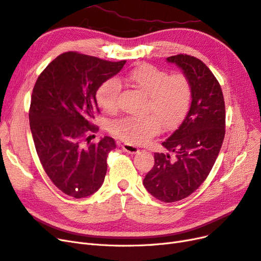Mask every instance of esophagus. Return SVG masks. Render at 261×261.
<instances>
[{"label": "esophagus", "mask_w": 261, "mask_h": 261, "mask_svg": "<svg viewBox=\"0 0 261 261\" xmlns=\"http://www.w3.org/2000/svg\"><path fill=\"white\" fill-rule=\"evenodd\" d=\"M122 149L127 152V153H130V154H135L137 153V152L139 151V149L136 147V146H133V145H128V143H123V145H121Z\"/></svg>", "instance_id": "obj_1"}]
</instances>
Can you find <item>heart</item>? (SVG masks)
<instances>
[{
    "label": "heart",
    "mask_w": 261,
    "mask_h": 261,
    "mask_svg": "<svg viewBox=\"0 0 261 261\" xmlns=\"http://www.w3.org/2000/svg\"><path fill=\"white\" fill-rule=\"evenodd\" d=\"M126 80L148 95L147 112L142 118L125 116L111 124V132L129 145H142L158 135L162 127L173 129L180 124L191 103L192 88L184 73L169 74L153 65L142 64L133 69ZM121 83L108 79L96 92V101L105 112L118 110Z\"/></svg>",
    "instance_id": "1"
}]
</instances>
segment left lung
I'll return each instance as SVG.
<instances>
[{"label": "left lung", "mask_w": 261, "mask_h": 261, "mask_svg": "<svg viewBox=\"0 0 261 261\" xmlns=\"http://www.w3.org/2000/svg\"><path fill=\"white\" fill-rule=\"evenodd\" d=\"M167 61L190 81L192 101L180 126L162 142L175 158L155 152L143 185L155 199L172 203L192 194L211 173L226 134V108L219 82L202 60L179 54Z\"/></svg>", "instance_id": "obj_1"}]
</instances>
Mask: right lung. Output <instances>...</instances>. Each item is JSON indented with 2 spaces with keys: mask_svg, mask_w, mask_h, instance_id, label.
<instances>
[{
  "mask_svg": "<svg viewBox=\"0 0 261 261\" xmlns=\"http://www.w3.org/2000/svg\"><path fill=\"white\" fill-rule=\"evenodd\" d=\"M125 62L66 51L35 82L29 109L35 150L51 182L69 196L86 197L105 180L107 156L116 145L108 136L91 142L99 129L93 124L100 113L96 92Z\"/></svg>",
  "mask_w": 261,
  "mask_h": 261,
  "instance_id": "add662e5",
  "label": "right lung"
}]
</instances>
